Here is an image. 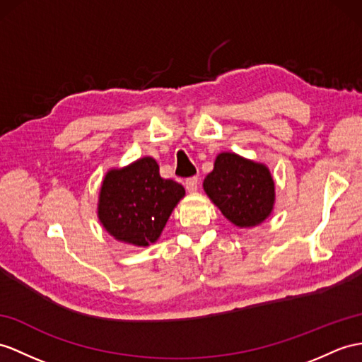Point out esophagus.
I'll use <instances>...</instances> for the list:
<instances>
[{
  "label": "esophagus",
  "mask_w": 362,
  "mask_h": 362,
  "mask_svg": "<svg viewBox=\"0 0 362 362\" xmlns=\"http://www.w3.org/2000/svg\"><path fill=\"white\" fill-rule=\"evenodd\" d=\"M198 176H192V178H189V180H186V189H187V192H190V193H193V192H197L198 190Z\"/></svg>",
  "instance_id": "1"
}]
</instances>
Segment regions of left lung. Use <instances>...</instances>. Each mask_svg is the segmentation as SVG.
<instances>
[{
	"label": "left lung",
	"mask_w": 362,
	"mask_h": 362,
	"mask_svg": "<svg viewBox=\"0 0 362 362\" xmlns=\"http://www.w3.org/2000/svg\"><path fill=\"white\" fill-rule=\"evenodd\" d=\"M202 187L228 221L240 228L262 224L275 207V181L269 167L233 152L216 155L214 170Z\"/></svg>",
	"instance_id": "8db88e82"
}]
</instances>
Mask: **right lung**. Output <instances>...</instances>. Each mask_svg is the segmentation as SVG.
<instances>
[{
    "mask_svg": "<svg viewBox=\"0 0 362 362\" xmlns=\"http://www.w3.org/2000/svg\"><path fill=\"white\" fill-rule=\"evenodd\" d=\"M186 190L164 180L152 156H143L104 175L98 195V219L112 238L135 247L160 240L173 209Z\"/></svg>",
    "mask_w": 362,
    "mask_h": 362,
    "instance_id": "1",
    "label": "right lung"
}]
</instances>
